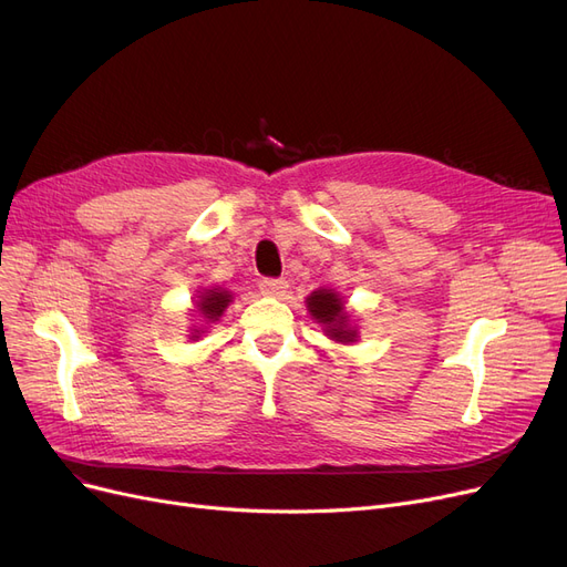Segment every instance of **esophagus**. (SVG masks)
<instances>
[{
    "label": "esophagus",
    "instance_id": "34e87169",
    "mask_svg": "<svg viewBox=\"0 0 567 567\" xmlns=\"http://www.w3.org/2000/svg\"><path fill=\"white\" fill-rule=\"evenodd\" d=\"M287 287H289L287 280H280V278H264L259 282V289H261V293H266V297H282Z\"/></svg>",
    "mask_w": 567,
    "mask_h": 567
}]
</instances>
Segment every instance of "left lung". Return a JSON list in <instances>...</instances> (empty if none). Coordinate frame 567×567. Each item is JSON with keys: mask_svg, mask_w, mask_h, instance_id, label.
Segmentation results:
<instances>
[{"mask_svg": "<svg viewBox=\"0 0 567 567\" xmlns=\"http://www.w3.org/2000/svg\"><path fill=\"white\" fill-rule=\"evenodd\" d=\"M306 303L317 322L327 327L329 338L338 342H354L357 331L348 327V312H344L338 293H333L331 289H317L310 293Z\"/></svg>", "mask_w": 567, "mask_h": 567, "instance_id": "obj_1", "label": "left lung"}]
</instances>
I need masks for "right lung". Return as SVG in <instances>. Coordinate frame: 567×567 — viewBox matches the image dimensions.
<instances>
[{
    "instance_id": "obj_1",
    "label": "right lung",
    "mask_w": 567,
    "mask_h": 567,
    "mask_svg": "<svg viewBox=\"0 0 567 567\" xmlns=\"http://www.w3.org/2000/svg\"><path fill=\"white\" fill-rule=\"evenodd\" d=\"M229 301H231V293L225 289H204L199 303H196V310H199L208 322H215V319L225 312Z\"/></svg>"
}]
</instances>
